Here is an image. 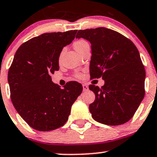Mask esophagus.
<instances>
[{
    "label": "esophagus",
    "instance_id": "esophagus-1",
    "mask_svg": "<svg viewBox=\"0 0 157 157\" xmlns=\"http://www.w3.org/2000/svg\"><path fill=\"white\" fill-rule=\"evenodd\" d=\"M82 87H83V91H87V90H88V86L87 85L83 84V85H82Z\"/></svg>",
    "mask_w": 157,
    "mask_h": 157
}]
</instances>
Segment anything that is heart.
<instances>
[{"label": "heart", "mask_w": 157, "mask_h": 157, "mask_svg": "<svg viewBox=\"0 0 157 157\" xmlns=\"http://www.w3.org/2000/svg\"><path fill=\"white\" fill-rule=\"evenodd\" d=\"M73 45L75 49L78 52H79L81 50L83 49L85 46L89 45V44L88 43H87V42L85 40H78L74 43ZM77 77H78V78H82V75H81V74H78V75H77Z\"/></svg>", "instance_id": "obj_1"}]
</instances>
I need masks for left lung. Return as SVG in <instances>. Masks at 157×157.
Returning a JSON list of instances; mask_svg holds the SVG:
<instances>
[{"label":"left lung","instance_id":"obj_1","mask_svg":"<svg viewBox=\"0 0 157 157\" xmlns=\"http://www.w3.org/2000/svg\"><path fill=\"white\" fill-rule=\"evenodd\" d=\"M76 38L91 45L90 78L105 81L100 88L89 86L96 96L89 105L92 117L105 125L125 124L144 97L145 70L137 48L118 32L105 28L80 30Z\"/></svg>","mask_w":157,"mask_h":157}]
</instances>
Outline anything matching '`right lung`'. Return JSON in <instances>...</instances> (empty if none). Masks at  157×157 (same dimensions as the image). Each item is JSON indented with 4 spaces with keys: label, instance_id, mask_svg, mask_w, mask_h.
Here are the masks:
<instances>
[{
    "label": "right lung",
    "instance_id": "right-lung-1",
    "mask_svg": "<svg viewBox=\"0 0 157 157\" xmlns=\"http://www.w3.org/2000/svg\"><path fill=\"white\" fill-rule=\"evenodd\" d=\"M77 30L45 33L23 43L8 72L10 97L23 120L36 130H54L68 120L82 85L70 82L60 88L51 74L59 70L62 49L75 39Z\"/></svg>",
    "mask_w": 157,
    "mask_h": 157
}]
</instances>
